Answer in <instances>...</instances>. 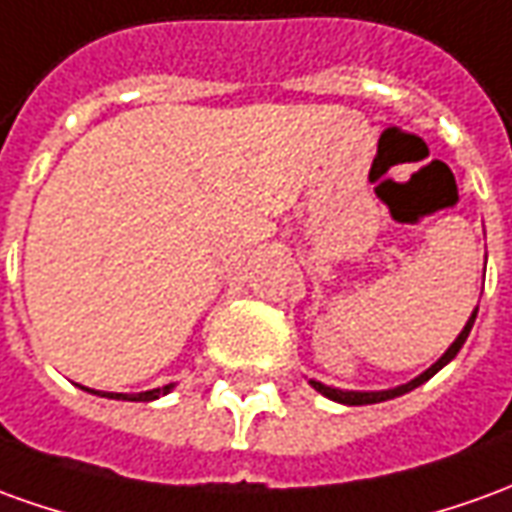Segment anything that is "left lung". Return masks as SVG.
Segmentation results:
<instances>
[{
	"instance_id": "left-lung-1",
	"label": "left lung",
	"mask_w": 512,
	"mask_h": 512,
	"mask_svg": "<svg viewBox=\"0 0 512 512\" xmlns=\"http://www.w3.org/2000/svg\"><path fill=\"white\" fill-rule=\"evenodd\" d=\"M477 310L480 307H474V313L468 316L466 327L460 330V335H457L455 341H452V346L443 352L435 363H432L427 371H421L416 380L405 382V385H396V388H385V391H346V388H332V385H324V382L318 380H307L313 388H316L321 396H327V399H332V402H338V405H377V402H388V399H396V396H402V393H410L413 388H418V385H424V382L430 380V377H435L438 371H441L446 363H452L455 360V355L463 349V343H466L468 332H471V327H474V318H477Z\"/></svg>"
}]
</instances>
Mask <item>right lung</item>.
I'll list each match as a JSON object with an SVG mask.
<instances>
[{
    "label": "right lung",
    "mask_w": 512,
    "mask_h": 512,
    "mask_svg": "<svg viewBox=\"0 0 512 512\" xmlns=\"http://www.w3.org/2000/svg\"><path fill=\"white\" fill-rule=\"evenodd\" d=\"M174 385L177 382H169V385H163V388H152V391H141V393H110V391H94V388H85L80 385L82 391L94 393V396H102V399H121V402H155L160 396H166V393L174 391Z\"/></svg>",
    "instance_id": "right-lung-1"
}]
</instances>
